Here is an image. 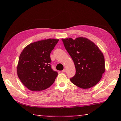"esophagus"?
<instances>
[{"instance_id":"34e87169","label":"esophagus","mask_w":121,"mask_h":121,"mask_svg":"<svg viewBox=\"0 0 121 121\" xmlns=\"http://www.w3.org/2000/svg\"><path fill=\"white\" fill-rule=\"evenodd\" d=\"M66 69H63V71H62V72H63V73H65V72H66Z\"/></svg>"}]
</instances>
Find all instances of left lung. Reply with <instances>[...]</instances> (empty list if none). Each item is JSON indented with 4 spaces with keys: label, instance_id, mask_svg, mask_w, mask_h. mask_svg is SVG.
Here are the masks:
<instances>
[{
    "label": "left lung",
    "instance_id": "8db88e82",
    "mask_svg": "<svg viewBox=\"0 0 121 121\" xmlns=\"http://www.w3.org/2000/svg\"><path fill=\"white\" fill-rule=\"evenodd\" d=\"M61 40L75 65L76 74L70 79L71 81L83 89L95 85L105 71L104 58L101 50L86 38Z\"/></svg>",
    "mask_w": 121,
    "mask_h": 121
}]
</instances>
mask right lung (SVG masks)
Returning a JSON list of instances; mask_svg holds the SVG:
<instances>
[{"mask_svg": "<svg viewBox=\"0 0 121 121\" xmlns=\"http://www.w3.org/2000/svg\"><path fill=\"white\" fill-rule=\"evenodd\" d=\"M58 39H48L32 43L21 52L17 74L24 85L31 91H42L54 83L58 75L52 68L50 53Z\"/></svg>", "mask_w": 121, "mask_h": 121, "instance_id": "add662e5", "label": "right lung"}]
</instances>
